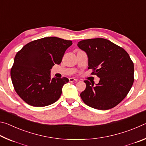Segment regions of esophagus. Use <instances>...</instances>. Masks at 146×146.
<instances>
[{
	"label": "esophagus",
	"mask_w": 146,
	"mask_h": 146,
	"mask_svg": "<svg viewBox=\"0 0 146 146\" xmlns=\"http://www.w3.org/2000/svg\"><path fill=\"white\" fill-rule=\"evenodd\" d=\"M69 81H70V82H76V81H78V80L74 78H69Z\"/></svg>",
	"instance_id": "1"
}]
</instances>
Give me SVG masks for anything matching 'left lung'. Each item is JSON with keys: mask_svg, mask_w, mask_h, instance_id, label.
<instances>
[{"mask_svg": "<svg viewBox=\"0 0 146 146\" xmlns=\"http://www.w3.org/2000/svg\"><path fill=\"white\" fill-rule=\"evenodd\" d=\"M88 56V69L100 78L98 84L84 80L80 97L86 105L100 110L115 107L124 99L134 82V64L126 51L102 38L86 39L78 43Z\"/></svg>", "mask_w": 146, "mask_h": 146, "instance_id": "8db88e82", "label": "left lung"}]
</instances>
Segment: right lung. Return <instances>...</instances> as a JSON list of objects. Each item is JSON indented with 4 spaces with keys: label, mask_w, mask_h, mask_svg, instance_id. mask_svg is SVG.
Returning a JSON list of instances; mask_svg holds the SVG:
<instances>
[{
    "label": "right lung",
    "mask_w": 146,
    "mask_h": 146,
    "mask_svg": "<svg viewBox=\"0 0 146 146\" xmlns=\"http://www.w3.org/2000/svg\"><path fill=\"white\" fill-rule=\"evenodd\" d=\"M72 41L50 36L26 44L15 56L11 78L15 90L28 104L44 107L58 100L68 78H51L50 70L60 64Z\"/></svg>",
    "instance_id": "right-lung-1"
}]
</instances>
